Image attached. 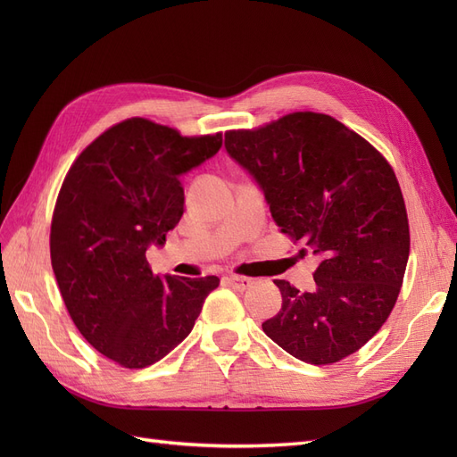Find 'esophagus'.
Instances as JSON below:
<instances>
[{
	"instance_id": "esophagus-1",
	"label": "esophagus",
	"mask_w": 457,
	"mask_h": 457,
	"mask_svg": "<svg viewBox=\"0 0 457 457\" xmlns=\"http://www.w3.org/2000/svg\"><path fill=\"white\" fill-rule=\"evenodd\" d=\"M228 282L234 289H238V292H244V289H247L253 284L252 278H247V276H240V274H230Z\"/></svg>"
}]
</instances>
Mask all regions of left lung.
I'll list each match as a JSON object with an SVG mask.
<instances>
[{"mask_svg": "<svg viewBox=\"0 0 457 457\" xmlns=\"http://www.w3.org/2000/svg\"><path fill=\"white\" fill-rule=\"evenodd\" d=\"M228 154L265 192L301 255H320L312 292L274 280L278 314L262 331L299 361L356 353L389 318L410 255L406 204L391 163L364 137L320 112H292L225 133Z\"/></svg>", "mask_w": 457, "mask_h": 457, "instance_id": "left-lung-1", "label": "left lung"}]
</instances>
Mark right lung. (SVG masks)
<instances>
[{
	"label": "right lung",
	"mask_w": 457,
	"mask_h": 457,
	"mask_svg": "<svg viewBox=\"0 0 457 457\" xmlns=\"http://www.w3.org/2000/svg\"><path fill=\"white\" fill-rule=\"evenodd\" d=\"M223 133L187 137L128 118L84 148L51 219V267L64 305L93 349L141 370L195 328L217 276H158L150 242H165L185 212L181 177L217 154Z\"/></svg>",
	"instance_id": "add662e5"
}]
</instances>
